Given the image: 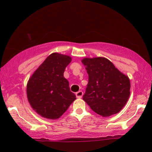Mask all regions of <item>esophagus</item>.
I'll use <instances>...</instances> for the list:
<instances>
[{
	"label": "esophagus",
	"instance_id": "obj_1",
	"mask_svg": "<svg viewBox=\"0 0 152 152\" xmlns=\"http://www.w3.org/2000/svg\"><path fill=\"white\" fill-rule=\"evenodd\" d=\"M76 97H77V98L81 99L82 97V96H83V91H79L76 92Z\"/></svg>",
	"mask_w": 152,
	"mask_h": 152
}]
</instances>
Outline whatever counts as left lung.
Masks as SVG:
<instances>
[{
    "label": "left lung",
    "instance_id": "obj_1",
    "mask_svg": "<svg viewBox=\"0 0 152 152\" xmlns=\"http://www.w3.org/2000/svg\"><path fill=\"white\" fill-rule=\"evenodd\" d=\"M88 74V82L83 99L94 112L110 116L117 114L130 95V80L104 57L81 61Z\"/></svg>",
    "mask_w": 152,
    "mask_h": 152
}]
</instances>
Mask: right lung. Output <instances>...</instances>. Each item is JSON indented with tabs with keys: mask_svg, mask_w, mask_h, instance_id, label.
Returning a JSON list of instances; mask_svg holds the SVG:
<instances>
[{
	"mask_svg": "<svg viewBox=\"0 0 152 152\" xmlns=\"http://www.w3.org/2000/svg\"><path fill=\"white\" fill-rule=\"evenodd\" d=\"M69 56L53 53L36 69L27 83V97L31 107L43 117L56 119L62 116L76 100L64 78Z\"/></svg>",
	"mask_w": 152,
	"mask_h": 152,
	"instance_id": "right-lung-1",
	"label": "right lung"
}]
</instances>
